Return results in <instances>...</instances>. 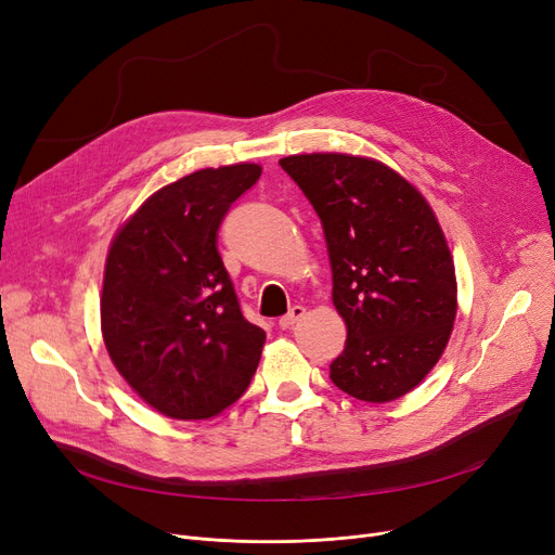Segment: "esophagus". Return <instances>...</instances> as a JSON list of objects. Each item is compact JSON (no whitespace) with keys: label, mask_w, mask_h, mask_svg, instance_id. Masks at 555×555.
I'll use <instances>...</instances> for the list:
<instances>
[{"label":"esophagus","mask_w":555,"mask_h":555,"mask_svg":"<svg viewBox=\"0 0 555 555\" xmlns=\"http://www.w3.org/2000/svg\"><path fill=\"white\" fill-rule=\"evenodd\" d=\"M304 317H306V308H304V306H295L293 310H289L287 314H283V317L279 319V328H283V331L293 328L297 322H301Z\"/></svg>","instance_id":"esophagus-1"}]
</instances>
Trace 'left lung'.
<instances>
[{
    "label": "left lung",
    "mask_w": 555,
    "mask_h": 555,
    "mask_svg": "<svg viewBox=\"0 0 555 555\" xmlns=\"http://www.w3.org/2000/svg\"><path fill=\"white\" fill-rule=\"evenodd\" d=\"M324 227L348 335L331 380L364 402L410 393L443 356L456 276L439 220L389 166L341 153L283 157Z\"/></svg>",
    "instance_id": "left-lung-1"
}]
</instances>
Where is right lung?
<instances>
[{
  "label": "right lung",
  "mask_w": 555,
  "mask_h": 555,
  "mask_svg": "<svg viewBox=\"0 0 555 555\" xmlns=\"http://www.w3.org/2000/svg\"><path fill=\"white\" fill-rule=\"evenodd\" d=\"M258 178V164L195 170L145 199L112 241L105 348L126 383L168 418L218 416L256 373L266 331L243 317L218 229Z\"/></svg>",
  "instance_id": "1"
}]
</instances>
